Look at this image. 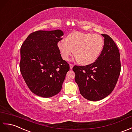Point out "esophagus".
Wrapping results in <instances>:
<instances>
[{
    "label": "esophagus",
    "instance_id": "34e87169",
    "mask_svg": "<svg viewBox=\"0 0 132 132\" xmlns=\"http://www.w3.org/2000/svg\"><path fill=\"white\" fill-rule=\"evenodd\" d=\"M69 66H70V69H71L73 68V65L72 64H70Z\"/></svg>",
    "mask_w": 132,
    "mask_h": 132
}]
</instances>
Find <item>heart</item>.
Segmentation results:
<instances>
[{
	"mask_svg": "<svg viewBox=\"0 0 132 132\" xmlns=\"http://www.w3.org/2000/svg\"><path fill=\"white\" fill-rule=\"evenodd\" d=\"M104 40L100 35L74 31L61 40L57 47L61 57L68 60L75 54L78 62L82 65H89L98 59L103 50Z\"/></svg>",
	"mask_w": 132,
	"mask_h": 132,
	"instance_id": "b5f03b06",
	"label": "heart"
}]
</instances>
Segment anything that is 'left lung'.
Here are the masks:
<instances>
[{"label": "left lung", "mask_w": 132, "mask_h": 132, "mask_svg": "<svg viewBox=\"0 0 132 132\" xmlns=\"http://www.w3.org/2000/svg\"><path fill=\"white\" fill-rule=\"evenodd\" d=\"M100 56L94 63L85 66L75 65V81L81 94L91 101H98L112 93L121 71L120 55L113 39L107 34Z\"/></svg>", "instance_id": "1"}]
</instances>
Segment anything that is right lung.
<instances>
[{
  "label": "right lung",
  "mask_w": 132,
  "mask_h": 132,
  "mask_svg": "<svg viewBox=\"0 0 132 132\" xmlns=\"http://www.w3.org/2000/svg\"><path fill=\"white\" fill-rule=\"evenodd\" d=\"M61 30H38L29 34L21 47L20 69L32 93L50 98L60 92L69 65L63 60L57 43Z\"/></svg>",
  "instance_id": "obj_1"
}]
</instances>
